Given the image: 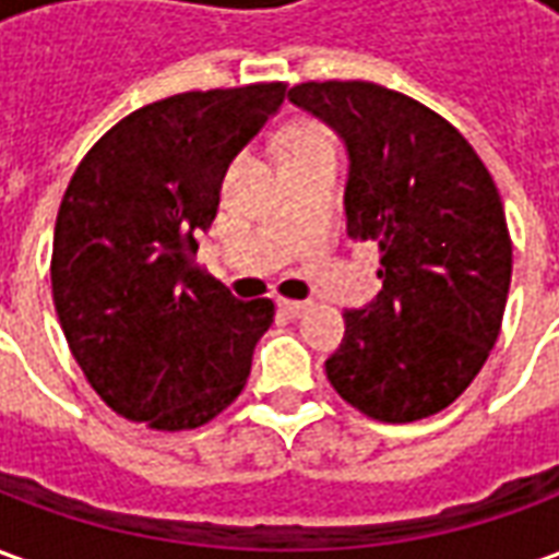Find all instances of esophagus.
<instances>
[{
    "label": "esophagus",
    "mask_w": 559,
    "mask_h": 559,
    "mask_svg": "<svg viewBox=\"0 0 559 559\" xmlns=\"http://www.w3.org/2000/svg\"><path fill=\"white\" fill-rule=\"evenodd\" d=\"M278 308L284 311L287 317H302L308 308H311V302H296V299H281Z\"/></svg>",
    "instance_id": "1"
}]
</instances>
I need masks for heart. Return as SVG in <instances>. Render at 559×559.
Instances as JSON below:
<instances>
[{
    "instance_id": "heart-1",
    "label": "heart",
    "mask_w": 559,
    "mask_h": 559,
    "mask_svg": "<svg viewBox=\"0 0 559 559\" xmlns=\"http://www.w3.org/2000/svg\"><path fill=\"white\" fill-rule=\"evenodd\" d=\"M323 148L332 146V134L326 128L317 126V122H293L284 138H281V158H296V155H308V152H323Z\"/></svg>"
}]
</instances>
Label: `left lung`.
<instances>
[{"label":"left lung","instance_id":"8db88e82","mask_svg":"<svg viewBox=\"0 0 559 559\" xmlns=\"http://www.w3.org/2000/svg\"><path fill=\"white\" fill-rule=\"evenodd\" d=\"M347 146V233L377 242L383 290L344 311L326 359L341 399L377 421L433 416L473 383L503 323L512 239L491 173L443 116L377 83L287 92Z\"/></svg>","mask_w":559,"mask_h":559}]
</instances>
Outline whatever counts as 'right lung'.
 Listing matches in <instances>:
<instances>
[{"mask_svg":"<svg viewBox=\"0 0 559 559\" xmlns=\"http://www.w3.org/2000/svg\"><path fill=\"white\" fill-rule=\"evenodd\" d=\"M284 83L182 92L116 122L56 215L53 302L102 401L155 431H191L239 399L272 299L242 302L194 266L230 160Z\"/></svg>","mask_w":559,"mask_h":559,"instance_id":"1","label":"right lung"}]
</instances>
